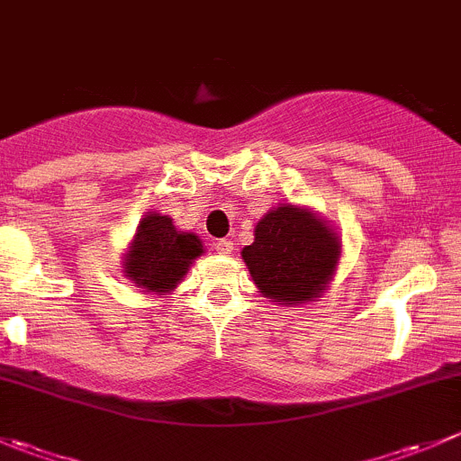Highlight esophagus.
<instances>
[{
	"label": "esophagus",
	"instance_id": "obj_1",
	"mask_svg": "<svg viewBox=\"0 0 461 461\" xmlns=\"http://www.w3.org/2000/svg\"><path fill=\"white\" fill-rule=\"evenodd\" d=\"M213 249H216L218 254H231V249H234V243H231L230 239H218L216 243H213Z\"/></svg>",
	"mask_w": 461,
	"mask_h": 461
}]
</instances>
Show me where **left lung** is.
<instances>
[{
    "label": "left lung",
    "mask_w": 461,
    "mask_h": 461,
    "mask_svg": "<svg viewBox=\"0 0 461 461\" xmlns=\"http://www.w3.org/2000/svg\"><path fill=\"white\" fill-rule=\"evenodd\" d=\"M339 249V239L317 216L283 204L265 213L243 260L265 296L294 305L312 301L328 285Z\"/></svg>",
    "instance_id": "8db88e82"
}]
</instances>
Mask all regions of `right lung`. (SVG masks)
I'll return each mask as SVG.
<instances>
[{
	"mask_svg": "<svg viewBox=\"0 0 461 461\" xmlns=\"http://www.w3.org/2000/svg\"><path fill=\"white\" fill-rule=\"evenodd\" d=\"M201 254L203 245L196 234L178 231L171 218L149 213L138 225L131 252L124 258V272L147 292H169Z\"/></svg>",
	"mask_w": 461,
	"mask_h": 461,
	"instance_id": "add662e5",
	"label": "right lung"
}]
</instances>
